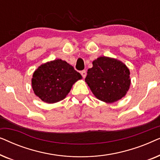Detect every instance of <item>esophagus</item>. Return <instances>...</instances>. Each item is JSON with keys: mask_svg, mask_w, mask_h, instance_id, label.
<instances>
[{"mask_svg": "<svg viewBox=\"0 0 160 160\" xmlns=\"http://www.w3.org/2000/svg\"><path fill=\"white\" fill-rule=\"evenodd\" d=\"M81 74H82V77L84 78L85 77H86V76H87V72H86V71H82V72H81Z\"/></svg>", "mask_w": 160, "mask_h": 160, "instance_id": "esophagus-1", "label": "esophagus"}]
</instances>
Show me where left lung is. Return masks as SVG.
<instances>
[{"label":"left lung","mask_w":160,"mask_h":160,"mask_svg":"<svg viewBox=\"0 0 160 160\" xmlns=\"http://www.w3.org/2000/svg\"><path fill=\"white\" fill-rule=\"evenodd\" d=\"M130 74L122 61L102 56L93 61L85 82L98 100L113 103L126 95L131 84Z\"/></svg>","instance_id":"1"}]
</instances>
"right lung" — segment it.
Instances as JSON below:
<instances>
[{"instance_id":"1","label":"right lung","mask_w":160,"mask_h":160,"mask_svg":"<svg viewBox=\"0 0 160 160\" xmlns=\"http://www.w3.org/2000/svg\"><path fill=\"white\" fill-rule=\"evenodd\" d=\"M82 78L81 74L61 59L41 65L32 74L35 95L47 103H55L65 98L73 85Z\"/></svg>"}]
</instances>
